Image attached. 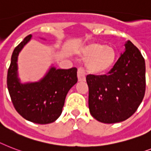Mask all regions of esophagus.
<instances>
[{
  "label": "esophagus",
  "mask_w": 151,
  "mask_h": 151,
  "mask_svg": "<svg viewBox=\"0 0 151 151\" xmlns=\"http://www.w3.org/2000/svg\"><path fill=\"white\" fill-rule=\"evenodd\" d=\"M78 81L80 82L85 81V80H86V78H85V73H84V70L82 69V68H78Z\"/></svg>",
  "instance_id": "34e87169"
}]
</instances>
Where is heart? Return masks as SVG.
Listing matches in <instances>:
<instances>
[{
    "label": "heart",
    "instance_id": "1",
    "mask_svg": "<svg viewBox=\"0 0 151 151\" xmlns=\"http://www.w3.org/2000/svg\"><path fill=\"white\" fill-rule=\"evenodd\" d=\"M80 55L86 60L85 67L89 73L101 74L113 67L117 53L113 46L101 42H93L82 48Z\"/></svg>",
    "mask_w": 151,
    "mask_h": 151
}]
</instances>
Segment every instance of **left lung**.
Listing matches in <instances>:
<instances>
[{
	"instance_id": "obj_1",
	"label": "left lung",
	"mask_w": 151,
	"mask_h": 151,
	"mask_svg": "<svg viewBox=\"0 0 151 151\" xmlns=\"http://www.w3.org/2000/svg\"><path fill=\"white\" fill-rule=\"evenodd\" d=\"M145 61L129 40L125 51L107 74L86 77L91 115L104 123L129 118L143 101L146 89Z\"/></svg>"
}]
</instances>
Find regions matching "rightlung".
<instances>
[{"label": "right lung", "mask_w": 151, "mask_h": 151, "mask_svg": "<svg viewBox=\"0 0 151 151\" xmlns=\"http://www.w3.org/2000/svg\"><path fill=\"white\" fill-rule=\"evenodd\" d=\"M31 39L32 35L26 36L13 51L7 85L14 109L23 118L38 124H48L62 113L67 93L78 82V70L56 69L52 66L39 81L22 83L18 78V57Z\"/></svg>", "instance_id": "obj_1"}]
</instances>
